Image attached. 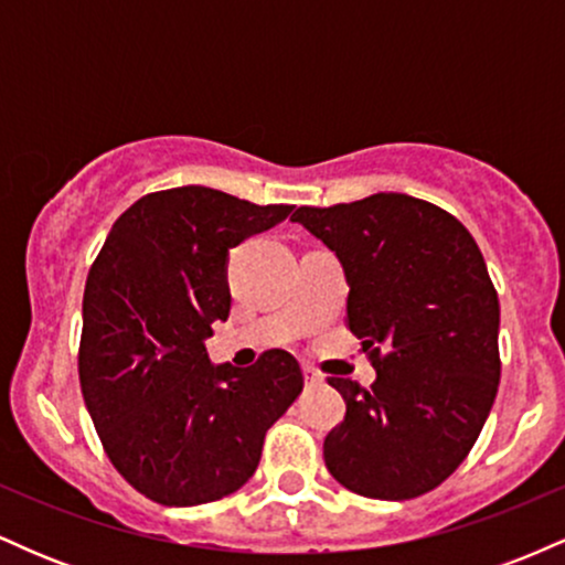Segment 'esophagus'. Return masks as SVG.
Returning a JSON list of instances; mask_svg holds the SVG:
<instances>
[{
  "label": "esophagus",
  "instance_id": "34e87169",
  "mask_svg": "<svg viewBox=\"0 0 565 565\" xmlns=\"http://www.w3.org/2000/svg\"><path fill=\"white\" fill-rule=\"evenodd\" d=\"M302 374H305V385H321L323 382V374L310 364H302Z\"/></svg>",
  "mask_w": 565,
  "mask_h": 565
}]
</instances>
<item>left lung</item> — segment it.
<instances>
[{
	"instance_id": "1",
	"label": "left lung",
	"mask_w": 565,
	"mask_h": 565,
	"mask_svg": "<svg viewBox=\"0 0 565 565\" xmlns=\"http://www.w3.org/2000/svg\"><path fill=\"white\" fill-rule=\"evenodd\" d=\"M340 257L348 329L374 385L329 377L345 419L323 459L372 499L427 494L465 462L499 387V300L470 231L430 201L374 193L291 215Z\"/></svg>"
}]
</instances>
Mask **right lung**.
<instances>
[{
    "mask_svg": "<svg viewBox=\"0 0 565 565\" xmlns=\"http://www.w3.org/2000/svg\"><path fill=\"white\" fill-rule=\"evenodd\" d=\"M204 185L148 193L114 223L82 302L79 382L103 449L125 481L193 508L249 481L268 427L302 391L287 350L212 366L204 340L231 313L228 249L287 220Z\"/></svg>",
    "mask_w": 565,
    "mask_h": 565,
    "instance_id": "1",
    "label": "right lung"
}]
</instances>
